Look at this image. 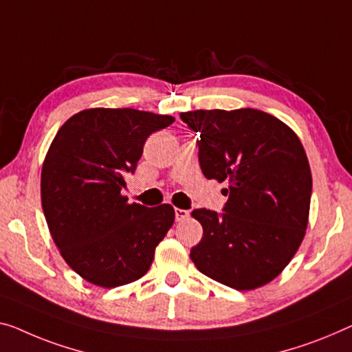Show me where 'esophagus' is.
I'll return each mask as SVG.
<instances>
[{
    "label": "esophagus",
    "mask_w": 352,
    "mask_h": 352,
    "mask_svg": "<svg viewBox=\"0 0 352 352\" xmlns=\"http://www.w3.org/2000/svg\"><path fill=\"white\" fill-rule=\"evenodd\" d=\"M188 217H190V212H188V210L175 208V219H177V221H183V219H186Z\"/></svg>",
    "instance_id": "esophagus-1"
}]
</instances>
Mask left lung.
<instances>
[{"mask_svg": "<svg viewBox=\"0 0 352 352\" xmlns=\"http://www.w3.org/2000/svg\"><path fill=\"white\" fill-rule=\"evenodd\" d=\"M197 140L208 180L228 182L223 213L192 210L202 240L191 248L201 274L237 291L270 283L289 264L308 224L311 170L296 133L256 109L180 113Z\"/></svg>", "mask_w": 352, "mask_h": 352, "instance_id": "left-lung-1", "label": "left lung"}]
</instances>
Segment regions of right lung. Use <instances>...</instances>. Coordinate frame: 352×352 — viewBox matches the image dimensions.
I'll return each mask as SVG.
<instances>
[{
  "label": "right lung",
  "mask_w": 352,
  "mask_h": 352,
  "mask_svg": "<svg viewBox=\"0 0 352 352\" xmlns=\"http://www.w3.org/2000/svg\"><path fill=\"white\" fill-rule=\"evenodd\" d=\"M174 120L135 109H88L56 133L42 166V210L63 259L83 280L117 287L148 272L174 224V207L128 204L122 190L148 135Z\"/></svg>",
  "instance_id": "right-lung-1"
}]
</instances>
